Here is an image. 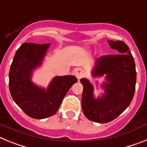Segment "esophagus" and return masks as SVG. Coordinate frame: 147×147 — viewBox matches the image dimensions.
<instances>
[{
	"label": "esophagus",
	"instance_id": "34e87169",
	"mask_svg": "<svg viewBox=\"0 0 147 147\" xmlns=\"http://www.w3.org/2000/svg\"><path fill=\"white\" fill-rule=\"evenodd\" d=\"M75 74H76V76L78 80H80L81 78H82L84 76V71L81 68H77Z\"/></svg>",
	"mask_w": 147,
	"mask_h": 147
}]
</instances>
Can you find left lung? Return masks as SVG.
<instances>
[{"label":"left lung","mask_w":147,"mask_h":147,"mask_svg":"<svg viewBox=\"0 0 147 147\" xmlns=\"http://www.w3.org/2000/svg\"><path fill=\"white\" fill-rule=\"evenodd\" d=\"M118 54L103 55L96 59L94 76L106 75L107 82L101 98L95 99L93 88L86 79H81L83 85L82 108L85 117L97 123H107L116 119L130 105L136 90V71L134 58L129 47L123 41L108 40Z\"/></svg>","instance_id":"1"}]
</instances>
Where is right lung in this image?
Masks as SVG:
<instances>
[{
	"mask_svg": "<svg viewBox=\"0 0 147 147\" xmlns=\"http://www.w3.org/2000/svg\"><path fill=\"white\" fill-rule=\"evenodd\" d=\"M50 44L23 43L13 58L9 74L10 93L29 117L42 119L54 115L67 92L77 82L74 76H57L46 90L31 82L32 72L40 65Z\"/></svg>",
	"mask_w": 147,
	"mask_h": 147,
	"instance_id": "right-lung-1",
	"label": "right lung"
}]
</instances>
